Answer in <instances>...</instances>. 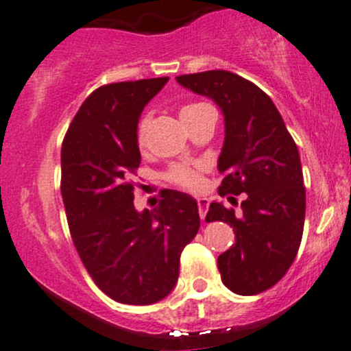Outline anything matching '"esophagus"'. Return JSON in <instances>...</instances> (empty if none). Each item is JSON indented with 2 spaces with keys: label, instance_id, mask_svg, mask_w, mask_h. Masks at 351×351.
Listing matches in <instances>:
<instances>
[{
  "label": "esophagus",
  "instance_id": "34e87169",
  "mask_svg": "<svg viewBox=\"0 0 351 351\" xmlns=\"http://www.w3.org/2000/svg\"><path fill=\"white\" fill-rule=\"evenodd\" d=\"M197 205H198V213H200V219H205L206 212H208V198H198L197 200Z\"/></svg>",
  "mask_w": 351,
  "mask_h": 351
}]
</instances>
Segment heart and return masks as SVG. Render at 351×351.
<instances>
[{
    "label": "heart",
    "mask_w": 351,
    "mask_h": 351,
    "mask_svg": "<svg viewBox=\"0 0 351 351\" xmlns=\"http://www.w3.org/2000/svg\"><path fill=\"white\" fill-rule=\"evenodd\" d=\"M206 104L204 102H195V104H188L182 109V116H185L188 112H193V110L205 108ZM146 129H147V119H141L138 124V131H136V141L139 146H145L146 141ZM166 182H169L171 185L183 188L188 191H198L202 188V166L200 165H186V163H178L173 165L168 171L165 173Z\"/></svg>",
    "instance_id": "1"
}]
</instances>
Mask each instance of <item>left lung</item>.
Segmentation results:
<instances>
[{
	"instance_id": "obj_1",
	"label": "left lung",
	"mask_w": 351,
	"mask_h": 351,
	"mask_svg": "<svg viewBox=\"0 0 351 351\" xmlns=\"http://www.w3.org/2000/svg\"><path fill=\"white\" fill-rule=\"evenodd\" d=\"M176 82L222 109L219 193H245L241 217L217 202L206 213V222L234 227L235 243L217 261L222 281L242 296L264 293L291 267L302 237L306 190L296 143L271 97L237 73L208 70L180 75Z\"/></svg>"
}]
</instances>
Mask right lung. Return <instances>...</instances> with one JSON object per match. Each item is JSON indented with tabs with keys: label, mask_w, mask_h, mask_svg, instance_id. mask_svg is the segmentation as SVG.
<instances>
[{
	"label": "right lung",
	"mask_w": 351,
	"mask_h": 351,
	"mask_svg": "<svg viewBox=\"0 0 351 351\" xmlns=\"http://www.w3.org/2000/svg\"><path fill=\"white\" fill-rule=\"evenodd\" d=\"M168 77L95 88L62 143L60 190L73 245L95 286L124 304H153L178 281L180 256L200 228L190 195L163 190L160 205L134 208L131 175L141 163L136 131Z\"/></svg>",
	"instance_id": "obj_1"
}]
</instances>
